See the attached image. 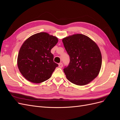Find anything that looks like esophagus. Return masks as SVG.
<instances>
[{
    "label": "esophagus",
    "instance_id": "34e87169",
    "mask_svg": "<svg viewBox=\"0 0 120 120\" xmlns=\"http://www.w3.org/2000/svg\"><path fill=\"white\" fill-rule=\"evenodd\" d=\"M59 67L60 68H62L63 67V64L62 63H60L59 64Z\"/></svg>",
    "mask_w": 120,
    "mask_h": 120
}]
</instances>
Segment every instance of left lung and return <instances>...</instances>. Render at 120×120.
<instances>
[{"mask_svg": "<svg viewBox=\"0 0 120 120\" xmlns=\"http://www.w3.org/2000/svg\"><path fill=\"white\" fill-rule=\"evenodd\" d=\"M70 57L68 66L64 68L67 79L78 86L91 82L99 75L102 58L99 46L87 36L75 34L62 40Z\"/></svg>", "mask_w": 120, "mask_h": 120, "instance_id": "8db88e82", "label": "left lung"}]
</instances>
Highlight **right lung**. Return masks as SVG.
<instances>
[{
  "label": "right lung",
  "instance_id": "add662e5",
  "mask_svg": "<svg viewBox=\"0 0 120 120\" xmlns=\"http://www.w3.org/2000/svg\"><path fill=\"white\" fill-rule=\"evenodd\" d=\"M57 42L56 37L43 32L25 41L18 54L17 66L27 80L38 83L51 77L58 64L53 61L50 50Z\"/></svg>",
  "mask_w": 120,
  "mask_h": 120
}]
</instances>
